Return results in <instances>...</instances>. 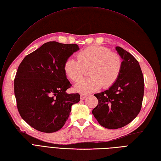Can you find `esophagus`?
Returning <instances> with one entry per match:
<instances>
[{
	"instance_id": "1",
	"label": "esophagus",
	"mask_w": 161,
	"mask_h": 161,
	"mask_svg": "<svg viewBox=\"0 0 161 161\" xmlns=\"http://www.w3.org/2000/svg\"><path fill=\"white\" fill-rule=\"evenodd\" d=\"M86 96H87V95H86V94H80V99H85Z\"/></svg>"
}]
</instances>
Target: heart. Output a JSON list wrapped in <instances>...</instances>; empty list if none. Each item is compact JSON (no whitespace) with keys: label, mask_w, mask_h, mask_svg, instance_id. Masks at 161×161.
I'll return each instance as SVG.
<instances>
[{"label":"heart","mask_w":161,"mask_h":161,"mask_svg":"<svg viewBox=\"0 0 161 161\" xmlns=\"http://www.w3.org/2000/svg\"><path fill=\"white\" fill-rule=\"evenodd\" d=\"M77 59L68 58L64 64V71L67 77L75 82L80 80L89 68L88 79L76 84L75 89L82 94H86L114 85L120 75L122 60L117 53L103 46H89L76 54Z\"/></svg>","instance_id":"b5f03b06"}]
</instances>
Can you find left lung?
<instances>
[{
	"mask_svg": "<svg viewBox=\"0 0 161 161\" xmlns=\"http://www.w3.org/2000/svg\"><path fill=\"white\" fill-rule=\"evenodd\" d=\"M116 50L123 59L120 75L108 90L94 94L98 103L92 110L99 124L109 129L123 127L137 116L144 93V79L138 62L122 48L117 47Z\"/></svg>",
	"mask_w": 161,
	"mask_h": 161,
	"instance_id": "1",
	"label": "left lung"
}]
</instances>
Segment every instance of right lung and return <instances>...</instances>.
<instances>
[{
    "mask_svg": "<svg viewBox=\"0 0 161 161\" xmlns=\"http://www.w3.org/2000/svg\"><path fill=\"white\" fill-rule=\"evenodd\" d=\"M79 49L77 44L48 42L19 64L14 79L17 108L21 118L36 130H59L71 105L80 101L79 94L66 93L72 85L64 71L65 59Z\"/></svg>",
    "mask_w": 161,
    "mask_h": 161,
    "instance_id": "add662e5",
    "label": "right lung"
}]
</instances>
